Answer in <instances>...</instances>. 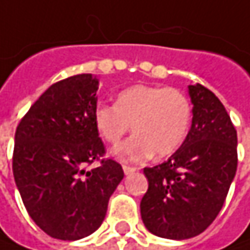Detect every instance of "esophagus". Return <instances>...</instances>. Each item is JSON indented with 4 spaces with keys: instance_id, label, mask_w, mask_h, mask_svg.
Segmentation results:
<instances>
[{
    "instance_id": "esophagus-1",
    "label": "esophagus",
    "mask_w": 250,
    "mask_h": 250,
    "mask_svg": "<svg viewBox=\"0 0 250 250\" xmlns=\"http://www.w3.org/2000/svg\"><path fill=\"white\" fill-rule=\"evenodd\" d=\"M122 168H124L125 175H131V173H134L135 170H136V168H134V167H129V165H124Z\"/></svg>"
}]
</instances>
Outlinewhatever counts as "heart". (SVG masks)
I'll return each mask as SVG.
<instances>
[{
  "instance_id": "heart-1",
  "label": "heart",
  "mask_w": 250,
  "mask_h": 250,
  "mask_svg": "<svg viewBox=\"0 0 250 250\" xmlns=\"http://www.w3.org/2000/svg\"><path fill=\"white\" fill-rule=\"evenodd\" d=\"M192 121L187 95L169 86L136 83L121 91L115 105L101 104L94 111V124L102 139L118 144L132 125V135L114 149L124 162H141L172 155L184 144Z\"/></svg>"
}]
</instances>
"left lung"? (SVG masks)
I'll return each instance as SVG.
<instances>
[{
    "mask_svg": "<svg viewBox=\"0 0 250 250\" xmlns=\"http://www.w3.org/2000/svg\"><path fill=\"white\" fill-rule=\"evenodd\" d=\"M192 126L168 161L145 168L141 201L146 229L167 239L202 233L222 209L238 168V135L219 98L201 83L189 85Z\"/></svg>",
    "mask_w": 250,
    "mask_h": 250,
    "instance_id": "8db88e82",
    "label": "left lung"
}]
</instances>
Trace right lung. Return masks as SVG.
I'll return each mask as SVG.
<instances>
[{"mask_svg": "<svg viewBox=\"0 0 250 250\" xmlns=\"http://www.w3.org/2000/svg\"><path fill=\"white\" fill-rule=\"evenodd\" d=\"M98 80L80 74L52 83L15 131L12 170L31 219L46 235L77 241L104 222L122 167L104 158L94 124ZM94 162L99 165L88 170Z\"/></svg>", "mask_w": 250, "mask_h": 250, "instance_id": "add662e5", "label": "right lung"}]
</instances>
